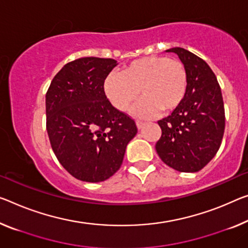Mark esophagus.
<instances>
[{
  "instance_id": "obj_1",
  "label": "esophagus",
  "mask_w": 248,
  "mask_h": 248,
  "mask_svg": "<svg viewBox=\"0 0 248 248\" xmlns=\"http://www.w3.org/2000/svg\"><path fill=\"white\" fill-rule=\"evenodd\" d=\"M144 125H145V124H144L143 122H140V121L136 122V126H137V128H139V129L142 128V127L144 126Z\"/></svg>"
}]
</instances>
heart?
Masks as SVG:
<instances>
[{"label": "heart", "mask_w": 248, "mask_h": 248, "mask_svg": "<svg viewBox=\"0 0 248 248\" xmlns=\"http://www.w3.org/2000/svg\"><path fill=\"white\" fill-rule=\"evenodd\" d=\"M104 91L119 111H126L140 92L142 98L133 106L132 113L148 119L159 111L169 114L180 108L187 91V72L180 60L145 56L127 64L122 74H109Z\"/></svg>", "instance_id": "heart-1"}]
</instances>
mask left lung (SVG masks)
I'll return each instance as SVG.
<instances>
[{
	"instance_id": "1",
	"label": "left lung",
	"mask_w": 248,
	"mask_h": 248,
	"mask_svg": "<svg viewBox=\"0 0 248 248\" xmlns=\"http://www.w3.org/2000/svg\"><path fill=\"white\" fill-rule=\"evenodd\" d=\"M173 52L187 72V91L180 108L157 123L162 129L156 152L178 172H199L211 162L222 143L225 109L214 72L204 60L182 47Z\"/></svg>"
}]
</instances>
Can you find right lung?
<instances>
[{
	"instance_id": "1",
	"label": "right lung",
	"mask_w": 248,
	"mask_h": 248,
	"mask_svg": "<svg viewBox=\"0 0 248 248\" xmlns=\"http://www.w3.org/2000/svg\"><path fill=\"white\" fill-rule=\"evenodd\" d=\"M117 65L113 59L82 58L64 65L46 96V129L59 162L83 182L108 180L120 170L134 120L106 97L104 82Z\"/></svg>"
}]
</instances>
